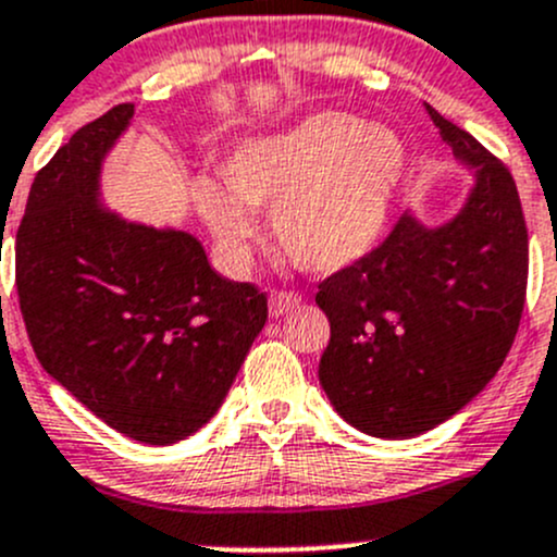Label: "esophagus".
<instances>
[{"label": "esophagus", "instance_id": "obj_1", "mask_svg": "<svg viewBox=\"0 0 557 557\" xmlns=\"http://www.w3.org/2000/svg\"><path fill=\"white\" fill-rule=\"evenodd\" d=\"M299 305L301 296L294 294V290H274V294L269 296V314H272V318H280V314L296 310Z\"/></svg>", "mask_w": 557, "mask_h": 557}]
</instances>
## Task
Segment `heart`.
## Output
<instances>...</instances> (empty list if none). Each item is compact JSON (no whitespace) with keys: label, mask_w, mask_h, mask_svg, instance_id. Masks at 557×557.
Segmentation results:
<instances>
[{"label":"heart","mask_w":557,"mask_h":557,"mask_svg":"<svg viewBox=\"0 0 557 557\" xmlns=\"http://www.w3.org/2000/svg\"><path fill=\"white\" fill-rule=\"evenodd\" d=\"M407 166L393 128L350 112H314L277 134L234 145L223 185L196 180L194 207L215 243L239 258L256 237V210L272 207L280 250L307 272H339L383 237Z\"/></svg>","instance_id":"b5f03b06"}]
</instances>
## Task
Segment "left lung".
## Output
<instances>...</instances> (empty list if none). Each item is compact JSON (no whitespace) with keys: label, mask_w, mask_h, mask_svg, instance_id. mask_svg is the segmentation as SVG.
<instances>
[{"label":"left lung","mask_w":557,"mask_h":557,"mask_svg":"<svg viewBox=\"0 0 557 557\" xmlns=\"http://www.w3.org/2000/svg\"><path fill=\"white\" fill-rule=\"evenodd\" d=\"M474 185L442 226L404 212L385 243L318 285L331 323L318 377L336 412L380 440L450 420L502 369L528 283V228L507 166L425 104Z\"/></svg>","instance_id":"left-lung-1"}]
</instances>
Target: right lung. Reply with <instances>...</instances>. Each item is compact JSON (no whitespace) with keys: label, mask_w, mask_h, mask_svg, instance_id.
<instances>
[{"label":"right lung","mask_w":557,"mask_h":557,"mask_svg":"<svg viewBox=\"0 0 557 557\" xmlns=\"http://www.w3.org/2000/svg\"><path fill=\"white\" fill-rule=\"evenodd\" d=\"M117 104L37 172L15 237V285L45 372L117 434L174 445L226 398L267 323V294L221 277L199 239L123 221L99 201Z\"/></svg>","instance_id":"1"}]
</instances>
